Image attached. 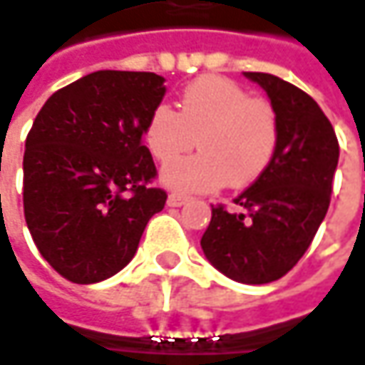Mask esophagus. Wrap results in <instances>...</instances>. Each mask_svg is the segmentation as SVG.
<instances>
[{
  "label": "esophagus",
  "mask_w": 365,
  "mask_h": 365,
  "mask_svg": "<svg viewBox=\"0 0 365 365\" xmlns=\"http://www.w3.org/2000/svg\"><path fill=\"white\" fill-rule=\"evenodd\" d=\"M187 201H189V197H185V195H180V192H170L166 203H168L170 207H180V205H185Z\"/></svg>",
  "instance_id": "obj_1"
}]
</instances>
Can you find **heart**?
Listing matches in <instances>:
<instances>
[{
  "label": "heart",
  "mask_w": 365,
  "mask_h": 365,
  "mask_svg": "<svg viewBox=\"0 0 365 365\" xmlns=\"http://www.w3.org/2000/svg\"><path fill=\"white\" fill-rule=\"evenodd\" d=\"M143 137L162 164L197 140L202 152L168 164L162 182L174 191L207 192L226 182H255L275 155L279 123L271 104L255 101L242 86L222 76H203L182 90L180 113L168 104L155 106Z\"/></svg>",
  "instance_id": "b5f03b06"
}]
</instances>
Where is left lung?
Returning <instances> with one entry per match:
<instances>
[{
	"label": "left lung",
	"mask_w": 365,
	"mask_h": 365,
	"mask_svg": "<svg viewBox=\"0 0 365 365\" xmlns=\"http://www.w3.org/2000/svg\"><path fill=\"white\" fill-rule=\"evenodd\" d=\"M269 96L279 123L275 155L234 203L211 205L201 248L220 273L261 285L283 277L304 257L324 220L339 162L335 129L320 106L294 83L245 71Z\"/></svg>",
	"instance_id": "1"
}]
</instances>
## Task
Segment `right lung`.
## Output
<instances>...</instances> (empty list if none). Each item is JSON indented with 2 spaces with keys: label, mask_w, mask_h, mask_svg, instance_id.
<instances>
[{
  "label": "right lung",
  "mask_w": 365,
  "mask_h": 365,
  "mask_svg": "<svg viewBox=\"0 0 365 365\" xmlns=\"http://www.w3.org/2000/svg\"><path fill=\"white\" fill-rule=\"evenodd\" d=\"M166 94L150 71L102 69L57 90L26 137L24 217L61 277L98 283L135 257L166 192L150 187L155 164L143 145L150 113Z\"/></svg>",
  "instance_id": "1"
}]
</instances>
